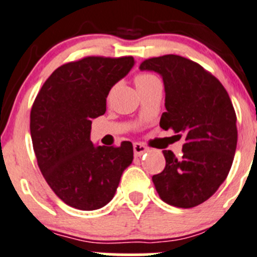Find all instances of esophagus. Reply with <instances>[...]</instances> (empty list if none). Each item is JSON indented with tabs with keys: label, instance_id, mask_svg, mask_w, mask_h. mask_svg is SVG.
Instances as JSON below:
<instances>
[{
	"label": "esophagus",
	"instance_id": "esophagus-1",
	"mask_svg": "<svg viewBox=\"0 0 257 257\" xmlns=\"http://www.w3.org/2000/svg\"><path fill=\"white\" fill-rule=\"evenodd\" d=\"M133 150H134V155H136V157H142L144 153L148 152V148L141 143H134Z\"/></svg>",
	"mask_w": 257,
	"mask_h": 257
}]
</instances>
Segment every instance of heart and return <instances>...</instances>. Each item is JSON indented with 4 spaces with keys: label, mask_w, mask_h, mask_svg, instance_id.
Here are the masks:
<instances>
[{
    "label": "heart",
    "mask_w": 257,
    "mask_h": 257,
    "mask_svg": "<svg viewBox=\"0 0 257 257\" xmlns=\"http://www.w3.org/2000/svg\"><path fill=\"white\" fill-rule=\"evenodd\" d=\"M158 78L150 73H141L136 77L137 87H143V85L150 84L153 82H157Z\"/></svg>",
    "instance_id": "1"
}]
</instances>
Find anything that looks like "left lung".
I'll list each match as a JSON object with an SVG mask.
<instances>
[{"instance_id":"1","label":"left lung","mask_w":257,"mask_h":257,"mask_svg":"<svg viewBox=\"0 0 257 257\" xmlns=\"http://www.w3.org/2000/svg\"><path fill=\"white\" fill-rule=\"evenodd\" d=\"M139 69L163 78L167 112L160 126L185 137L180 158L163 150L165 168L153 175L155 189L169 205H200L224 183L234 160L236 114L229 94L200 64L177 54L147 59Z\"/></svg>"}]
</instances>
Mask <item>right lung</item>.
<instances>
[{"mask_svg":"<svg viewBox=\"0 0 257 257\" xmlns=\"http://www.w3.org/2000/svg\"><path fill=\"white\" fill-rule=\"evenodd\" d=\"M133 57H85L58 67L31 109V138L38 167L67 205L97 210L113 199L124 170L133 162V145H94L92 120L107 109L109 90L129 73Z\"/></svg>","mask_w":257,"mask_h":257,"instance_id":"add662e5","label":"right lung"}]
</instances>
